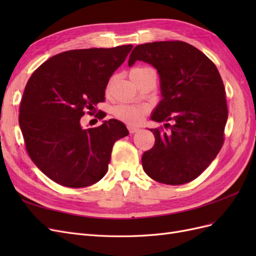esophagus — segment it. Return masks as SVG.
I'll return each instance as SVG.
<instances>
[{"label":"esophagus","mask_w":256,"mask_h":256,"mask_svg":"<svg viewBox=\"0 0 256 256\" xmlns=\"http://www.w3.org/2000/svg\"><path fill=\"white\" fill-rule=\"evenodd\" d=\"M128 130H129L130 134H136V132H138V127H134V126L129 125V126H128Z\"/></svg>","instance_id":"obj_1"}]
</instances>
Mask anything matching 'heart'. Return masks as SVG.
<instances>
[{"instance_id":"1","label":"heart","mask_w":256,"mask_h":256,"mask_svg":"<svg viewBox=\"0 0 256 256\" xmlns=\"http://www.w3.org/2000/svg\"><path fill=\"white\" fill-rule=\"evenodd\" d=\"M148 69L152 68L145 66H138L132 68L130 70L131 80H136L138 74H141L145 70H148ZM106 90H109V86H108ZM147 112H148V108L146 106H132L122 104L113 108V114L116 118L127 124H130V125H138V124H140L144 120Z\"/></svg>"}]
</instances>
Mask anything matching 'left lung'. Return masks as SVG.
Here are the masks:
<instances>
[{"mask_svg": "<svg viewBox=\"0 0 256 256\" xmlns=\"http://www.w3.org/2000/svg\"><path fill=\"white\" fill-rule=\"evenodd\" d=\"M143 60L157 69L162 100L152 114L158 122L173 120L170 134L150 129L154 145L142 156L145 173L166 184L196 180L219 154L224 142L228 104L216 65L193 46L154 42L136 46L128 65Z\"/></svg>", "mask_w": 256, "mask_h": 256, "instance_id": "left-lung-1", "label": "left lung"}]
</instances>
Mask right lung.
Returning a JSON list of instances; mask_svg holds the SVG:
<instances>
[{"label": "right lung", "mask_w": 256, "mask_h": 256, "mask_svg": "<svg viewBox=\"0 0 256 256\" xmlns=\"http://www.w3.org/2000/svg\"><path fill=\"white\" fill-rule=\"evenodd\" d=\"M131 49L132 44H125L62 52L28 79L19 125L30 158L56 184L83 188L99 182L108 172L114 143L129 134L118 120L88 129L80 120L104 102L110 76Z\"/></svg>", "instance_id": "right-lung-1"}]
</instances>
